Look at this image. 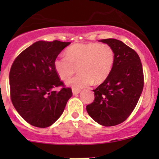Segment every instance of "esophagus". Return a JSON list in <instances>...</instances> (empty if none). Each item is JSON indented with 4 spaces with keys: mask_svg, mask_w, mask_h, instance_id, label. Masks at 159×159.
Instances as JSON below:
<instances>
[{
    "mask_svg": "<svg viewBox=\"0 0 159 159\" xmlns=\"http://www.w3.org/2000/svg\"><path fill=\"white\" fill-rule=\"evenodd\" d=\"M80 93V90H74V89H73V90H72V94H73L74 96H75V95L78 94V93Z\"/></svg>",
    "mask_w": 159,
    "mask_h": 159,
    "instance_id": "esophagus-1",
    "label": "esophagus"
}]
</instances>
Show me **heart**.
Returning <instances> with one entry per match:
<instances>
[{
    "mask_svg": "<svg viewBox=\"0 0 159 159\" xmlns=\"http://www.w3.org/2000/svg\"><path fill=\"white\" fill-rule=\"evenodd\" d=\"M66 56L54 60L57 74L63 81L69 79L78 69L79 74L66 81V85L80 90L95 84H100L110 75L114 63V52L107 44L78 43L68 47Z\"/></svg>",
    "mask_w": 159,
    "mask_h": 159,
    "instance_id": "b5f03b06",
    "label": "heart"
}]
</instances>
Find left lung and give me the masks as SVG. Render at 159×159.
Here are the masks:
<instances>
[{"label":"left lung","mask_w":159,"mask_h":159,"mask_svg":"<svg viewBox=\"0 0 159 159\" xmlns=\"http://www.w3.org/2000/svg\"><path fill=\"white\" fill-rule=\"evenodd\" d=\"M114 52L110 75L94 92V101L87 105V113L96 123L113 126L125 121L138 104L143 88V73L138 54L122 41L101 39Z\"/></svg>","instance_id":"left-lung-1"}]
</instances>
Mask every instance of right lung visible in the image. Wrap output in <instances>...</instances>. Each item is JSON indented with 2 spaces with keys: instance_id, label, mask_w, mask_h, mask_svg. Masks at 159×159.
Instances as JSON below:
<instances>
[{
  "instance_id": "1",
  "label": "right lung",
  "mask_w": 159,
  "mask_h": 159,
  "mask_svg": "<svg viewBox=\"0 0 159 159\" xmlns=\"http://www.w3.org/2000/svg\"><path fill=\"white\" fill-rule=\"evenodd\" d=\"M70 43L36 42L11 66V101L20 116L34 126L46 128L55 123L72 97V90L64 87L54 67V60ZM61 85V91L54 90Z\"/></svg>"
}]
</instances>
